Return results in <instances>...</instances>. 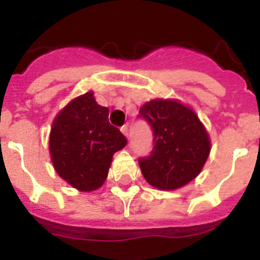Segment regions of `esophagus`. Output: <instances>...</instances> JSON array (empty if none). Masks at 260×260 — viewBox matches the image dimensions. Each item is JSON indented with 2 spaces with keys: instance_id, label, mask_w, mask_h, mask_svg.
<instances>
[{
  "instance_id": "34e87169",
  "label": "esophagus",
  "mask_w": 260,
  "mask_h": 260,
  "mask_svg": "<svg viewBox=\"0 0 260 260\" xmlns=\"http://www.w3.org/2000/svg\"><path fill=\"white\" fill-rule=\"evenodd\" d=\"M121 132H122V134L125 135V137H127V135H128V126L123 125L122 127H121Z\"/></svg>"
}]
</instances>
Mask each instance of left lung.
Masks as SVG:
<instances>
[{"instance_id": "8db88e82", "label": "left lung", "mask_w": 260, "mask_h": 260, "mask_svg": "<svg viewBox=\"0 0 260 260\" xmlns=\"http://www.w3.org/2000/svg\"><path fill=\"white\" fill-rule=\"evenodd\" d=\"M153 132V148L139 157L150 185L160 190L180 189L201 173L211 151L208 133L190 108L176 100L156 99L139 109Z\"/></svg>"}]
</instances>
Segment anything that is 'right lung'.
<instances>
[{
  "label": "right lung",
  "mask_w": 260,
  "mask_h": 260,
  "mask_svg": "<svg viewBox=\"0 0 260 260\" xmlns=\"http://www.w3.org/2000/svg\"><path fill=\"white\" fill-rule=\"evenodd\" d=\"M108 116L109 109L99 105L89 91L71 100L53 121L49 137L53 167L80 191L99 189L107 180L113 155L127 144Z\"/></svg>",
  "instance_id": "obj_1"
}]
</instances>
